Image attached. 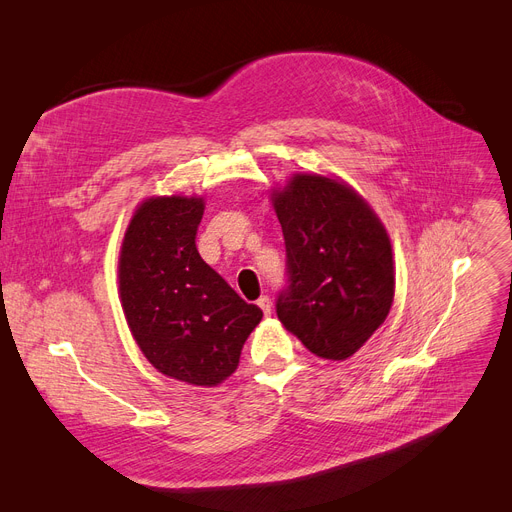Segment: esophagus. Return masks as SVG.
<instances>
[{
  "label": "esophagus",
  "mask_w": 512,
  "mask_h": 512,
  "mask_svg": "<svg viewBox=\"0 0 512 512\" xmlns=\"http://www.w3.org/2000/svg\"><path fill=\"white\" fill-rule=\"evenodd\" d=\"M257 305L261 307V311H263L265 315H272V299L267 297V294H263V297H259Z\"/></svg>",
  "instance_id": "34e87169"
}]
</instances>
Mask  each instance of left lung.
<instances>
[{
	"label": "left lung",
	"mask_w": 512,
	"mask_h": 512,
	"mask_svg": "<svg viewBox=\"0 0 512 512\" xmlns=\"http://www.w3.org/2000/svg\"><path fill=\"white\" fill-rule=\"evenodd\" d=\"M272 203L288 272L278 319L313 355L353 357L384 324L394 299L384 224L351 186L319 174H294Z\"/></svg>",
	"instance_id": "obj_1"
}]
</instances>
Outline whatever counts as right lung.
Segmentation results:
<instances>
[{
    "mask_svg": "<svg viewBox=\"0 0 512 512\" xmlns=\"http://www.w3.org/2000/svg\"><path fill=\"white\" fill-rule=\"evenodd\" d=\"M201 197H151L134 211L118 261L128 328L168 378L218 386L238 367L263 311L242 301L201 259Z\"/></svg>",
    "mask_w": 512,
    "mask_h": 512,
    "instance_id": "right-lung-1",
    "label": "right lung"
}]
</instances>
